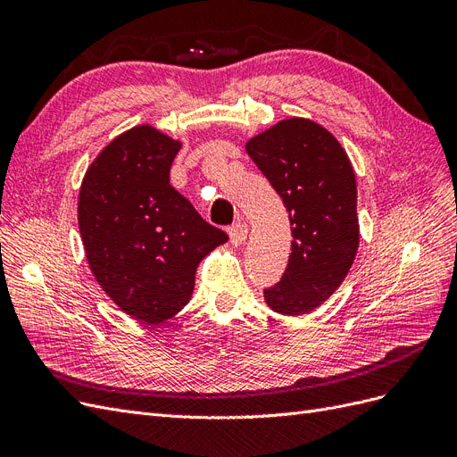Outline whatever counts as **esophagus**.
I'll return each mask as SVG.
<instances>
[{
	"mask_svg": "<svg viewBox=\"0 0 457 457\" xmlns=\"http://www.w3.org/2000/svg\"><path fill=\"white\" fill-rule=\"evenodd\" d=\"M228 237L232 245H242L247 238V225L245 223H237L228 228Z\"/></svg>",
	"mask_w": 457,
	"mask_h": 457,
	"instance_id": "34e87169",
	"label": "esophagus"
}]
</instances>
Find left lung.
<instances>
[{"mask_svg":"<svg viewBox=\"0 0 457 457\" xmlns=\"http://www.w3.org/2000/svg\"><path fill=\"white\" fill-rule=\"evenodd\" d=\"M245 152L282 198L294 237L286 272L265 289V303L284 316L312 312L349 274L361 242L351 160L309 118L280 120L252 137Z\"/></svg>","mask_w":457,"mask_h":457,"instance_id":"obj_1","label":"left lung"}]
</instances>
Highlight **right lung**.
<instances>
[{
  "mask_svg": "<svg viewBox=\"0 0 457 457\" xmlns=\"http://www.w3.org/2000/svg\"><path fill=\"white\" fill-rule=\"evenodd\" d=\"M181 146L150 123L135 126L96 154L79 187L78 225L95 280L146 326L183 311L200 261L228 240L170 185Z\"/></svg>",
  "mask_w": 457,
  "mask_h": 457,
  "instance_id": "right-lung-1",
  "label": "right lung"
}]
</instances>
